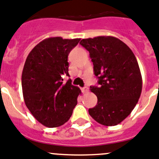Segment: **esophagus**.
<instances>
[{"mask_svg":"<svg viewBox=\"0 0 159 159\" xmlns=\"http://www.w3.org/2000/svg\"><path fill=\"white\" fill-rule=\"evenodd\" d=\"M81 91H82L83 93H89V88L87 86H84L81 89Z\"/></svg>","mask_w":159,"mask_h":159,"instance_id":"1","label":"esophagus"}]
</instances>
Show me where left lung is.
<instances>
[{
	"instance_id": "8db88e82",
	"label": "left lung",
	"mask_w": 159,
	"mask_h": 159,
	"mask_svg": "<svg viewBox=\"0 0 159 159\" xmlns=\"http://www.w3.org/2000/svg\"><path fill=\"white\" fill-rule=\"evenodd\" d=\"M93 63L99 86H90L97 104L89 110L100 124L114 126L134 109L142 91V77L136 56L118 38L100 36L80 41Z\"/></svg>"
}]
</instances>
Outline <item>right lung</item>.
<instances>
[{"label": "right lung", "mask_w": 159, "mask_h": 159, "mask_svg": "<svg viewBox=\"0 0 159 159\" xmlns=\"http://www.w3.org/2000/svg\"><path fill=\"white\" fill-rule=\"evenodd\" d=\"M80 38L60 37L43 40L31 50L22 74L25 103L33 116L46 127H59L70 119L81 90L69 79L67 62L70 52Z\"/></svg>", "instance_id": "obj_1"}]
</instances>
